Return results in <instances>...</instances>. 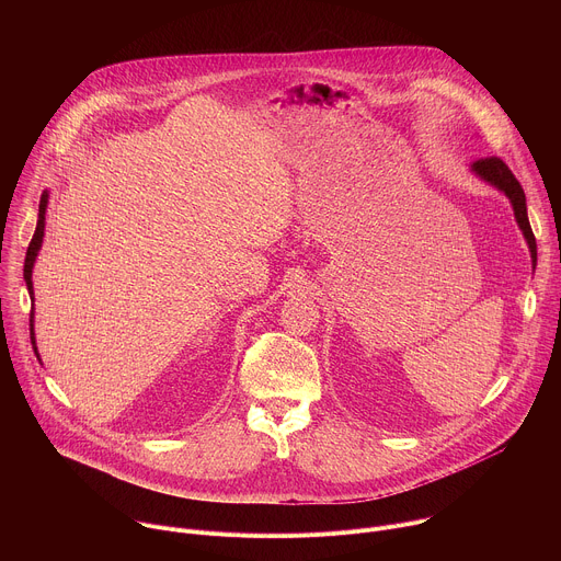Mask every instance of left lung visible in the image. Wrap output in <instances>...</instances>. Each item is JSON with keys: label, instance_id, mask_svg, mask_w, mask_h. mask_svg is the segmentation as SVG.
I'll return each mask as SVG.
<instances>
[{"label": "left lung", "instance_id": "8db88e82", "mask_svg": "<svg viewBox=\"0 0 561 561\" xmlns=\"http://www.w3.org/2000/svg\"><path fill=\"white\" fill-rule=\"evenodd\" d=\"M472 171L482 180L491 182L493 186H497L500 191L506 193V197L513 204L517 224L524 230V237H526V242L530 247L533 262H537V244H535V234H533V228H530V221H528V213H526V195H524L522 184L513 175V171L506 167V162H504L502 157H495V154L477 159V162H472Z\"/></svg>", "mask_w": 561, "mask_h": 561}]
</instances>
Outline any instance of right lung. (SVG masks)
<instances>
[{
  "mask_svg": "<svg viewBox=\"0 0 561 561\" xmlns=\"http://www.w3.org/2000/svg\"><path fill=\"white\" fill-rule=\"evenodd\" d=\"M46 202H48V195L44 193L42 195V199H39V219H37V228H35V234H33V239H31V244H28V251H26V260H24V279H26V286H28V293H31V297H33V279H31V275H33V264H35V257H37V253H39V247H42V237H44V215H46ZM31 322H33V310H31ZM33 327V324H31ZM31 340H33V344H35V337H33V329H31ZM35 348V346H33ZM35 353H37V348H35Z\"/></svg>",
  "mask_w": 561,
  "mask_h": 561,
  "instance_id": "obj_1",
  "label": "right lung"
}]
</instances>
